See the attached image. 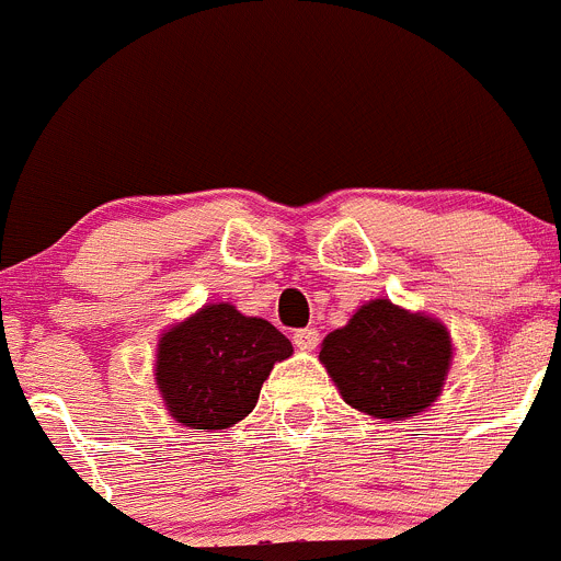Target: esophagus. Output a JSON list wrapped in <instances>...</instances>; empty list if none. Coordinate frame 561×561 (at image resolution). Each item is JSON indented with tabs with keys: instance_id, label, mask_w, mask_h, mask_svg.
Segmentation results:
<instances>
[{
	"instance_id": "34e87169",
	"label": "esophagus",
	"mask_w": 561,
	"mask_h": 561,
	"mask_svg": "<svg viewBox=\"0 0 561 561\" xmlns=\"http://www.w3.org/2000/svg\"><path fill=\"white\" fill-rule=\"evenodd\" d=\"M293 343H296V350L312 352L318 346V330H312V327L296 330V332H293Z\"/></svg>"
}]
</instances>
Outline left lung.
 <instances>
[{
    "mask_svg": "<svg viewBox=\"0 0 561 561\" xmlns=\"http://www.w3.org/2000/svg\"><path fill=\"white\" fill-rule=\"evenodd\" d=\"M318 360L346 405L380 422H402L442 397L453 337L427 312L371 299L324 337Z\"/></svg>",
    "mask_w": 561,
    "mask_h": 561,
    "instance_id": "1",
    "label": "left lung"
}]
</instances>
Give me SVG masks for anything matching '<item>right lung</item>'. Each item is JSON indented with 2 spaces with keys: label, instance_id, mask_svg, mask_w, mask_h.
<instances>
[{
  "label": "right lung",
  "instance_id": "right-lung-1",
  "mask_svg": "<svg viewBox=\"0 0 561 561\" xmlns=\"http://www.w3.org/2000/svg\"><path fill=\"white\" fill-rule=\"evenodd\" d=\"M290 355L293 343L271 321L211 301L161 332L153 380L175 422L226 431L254 411L271 368Z\"/></svg>",
  "mask_w": 561,
  "mask_h": 561
}]
</instances>
